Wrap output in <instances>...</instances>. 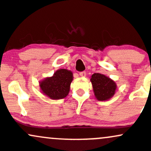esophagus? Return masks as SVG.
<instances>
[{
    "instance_id": "esophagus-1",
    "label": "esophagus",
    "mask_w": 151,
    "mask_h": 151,
    "mask_svg": "<svg viewBox=\"0 0 151 151\" xmlns=\"http://www.w3.org/2000/svg\"><path fill=\"white\" fill-rule=\"evenodd\" d=\"M80 75L82 77H86V72H85V71H82V72L80 73Z\"/></svg>"
}]
</instances>
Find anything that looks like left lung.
Segmentation results:
<instances>
[{
	"label": "left lung",
	"mask_w": 151,
	"mask_h": 151,
	"mask_svg": "<svg viewBox=\"0 0 151 151\" xmlns=\"http://www.w3.org/2000/svg\"><path fill=\"white\" fill-rule=\"evenodd\" d=\"M90 81L95 97L98 101H108L116 93L117 88L116 82L104 74L95 73L91 76Z\"/></svg>",
	"instance_id": "left-lung-1"
}]
</instances>
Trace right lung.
<instances>
[{
	"mask_svg": "<svg viewBox=\"0 0 151 151\" xmlns=\"http://www.w3.org/2000/svg\"><path fill=\"white\" fill-rule=\"evenodd\" d=\"M73 77L71 71L66 69H58L52 77L40 81V92L52 100L63 99L69 94Z\"/></svg>",
	"mask_w": 151,
	"mask_h": 151,
	"instance_id": "add662e5",
	"label": "right lung"
}]
</instances>
